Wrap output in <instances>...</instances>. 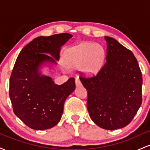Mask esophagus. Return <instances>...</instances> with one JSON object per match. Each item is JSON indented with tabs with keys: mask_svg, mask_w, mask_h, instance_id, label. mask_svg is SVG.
<instances>
[{
	"mask_svg": "<svg viewBox=\"0 0 150 150\" xmlns=\"http://www.w3.org/2000/svg\"><path fill=\"white\" fill-rule=\"evenodd\" d=\"M75 85H76V86L82 85V82H81V81L79 77H76V78H75Z\"/></svg>",
	"mask_w": 150,
	"mask_h": 150,
	"instance_id": "esophagus-1",
	"label": "esophagus"
}]
</instances>
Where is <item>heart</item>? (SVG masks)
<instances>
[{
    "mask_svg": "<svg viewBox=\"0 0 150 150\" xmlns=\"http://www.w3.org/2000/svg\"><path fill=\"white\" fill-rule=\"evenodd\" d=\"M104 56L102 47L97 44H83L69 51L65 58L67 66L83 68L89 73H95L100 67Z\"/></svg>",
    "mask_w": 150,
    "mask_h": 150,
    "instance_id": "obj_1",
    "label": "heart"
}]
</instances>
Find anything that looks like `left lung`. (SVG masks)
Masks as SVG:
<instances>
[{
	"instance_id": "1",
	"label": "left lung",
	"mask_w": 150,
	"mask_h": 150,
	"mask_svg": "<svg viewBox=\"0 0 150 150\" xmlns=\"http://www.w3.org/2000/svg\"><path fill=\"white\" fill-rule=\"evenodd\" d=\"M106 61L97 75L80 79L87 89V110L98 126L116 130L128 125L142 104V76L135 56L116 39L105 37Z\"/></svg>"
}]
</instances>
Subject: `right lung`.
I'll list each match as a JSON object with an SVG mask.
<instances>
[{
  "instance_id": "obj_1",
  "label": "right lung",
  "mask_w": 150,
  "mask_h": 150,
  "mask_svg": "<svg viewBox=\"0 0 150 150\" xmlns=\"http://www.w3.org/2000/svg\"><path fill=\"white\" fill-rule=\"evenodd\" d=\"M72 37L62 33L37 37L25 46L17 58L10 77L9 96L13 112L31 128L45 130L57 124L65 99L75 89L74 77L58 85L51 77L41 76L38 72L42 62L56 63L45 53L58 60L61 46Z\"/></svg>"
}]
</instances>
